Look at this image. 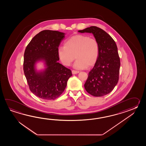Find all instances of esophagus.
I'll return each instance as SVG.
<instances>
[{"mask_svg":"<svg viewBox=\"0 0 146 146\" xmlns=\"http://www.w3.org/2000/svg\"><path fill=\"white\" fill-rule=\"evenodd\" d=\"M79 72L77 71V70H72V74H76L79 73Z\"/></svg>","mask_w":146,"mask_h":146,"instance_id":"34e87169","label":"esophagus"}]
</instances>
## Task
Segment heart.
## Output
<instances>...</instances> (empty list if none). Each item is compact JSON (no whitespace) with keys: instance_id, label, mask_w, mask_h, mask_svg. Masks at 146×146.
<instances>
[{"instance_id":"heart-1","label":"heart","mask_w":146,"mask_h":146,"mask_svg":"<svg viewBox=\"0 0 146 146\" xmlns=\"http://www.w3.org/2000/svg\"><path fill=\"white\" fill-rule=\"evenodd\" d=\"M99 54L98 41L83 34H77L70 37L65 42L64 46L59 47L57 50L58 58L64 65H70L76 58L77 60L74 67L79 69L94 65Z\"/></svg>"}]
</instances>
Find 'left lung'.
<instances>
[{
  "label": "left lung",
  "instance_id": "1",
  "mask_svg": "<svg viewBox=\"0 0 146 146\" xmlns=\"http://www.w3.org/2000/svg\"><path fill=\"white\" fill-rule=\"evenodd\" d=\"M78 32L92 33L100 45L98 60L89 72L84 88L94 96H102L114 89L119 80L120 58L115 41L102 29L92 26Z\"/></svg>",
  "mask_w": 146,
  "mask_h": 146
}]
</instances>
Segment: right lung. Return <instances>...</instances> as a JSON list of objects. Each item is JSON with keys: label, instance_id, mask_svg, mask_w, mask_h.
I'll list each match as a JSON object with an SVG mask.
<instances>
[{"label": "right lung", "instance_id": "1", "mask_svg": "<svg viewBox=\"0 0 146 146\" xmlns=\"http://www.w3.org/2000/svg\"><path fill=\"white\" fill-rule=\"evenodd\" d=\"M65 38L59 31L43 30L34 36L25 50L23 71L30 90L40 99H56L64 91L72 76L70 69L57 62V50ZM44 60L47 66L45 71L36 72L35 63Z\"/></svg>", "mask_w": 146, "mask_h": 146}]
</instances>
